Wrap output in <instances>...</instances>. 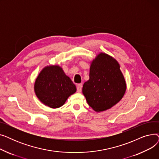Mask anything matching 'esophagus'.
<instances>
[{"mask_svg":"<svg viewBox=\"0 0 159 159\" xmlns=\"http://www.w3.org/2000/svg\"><path fill=\"white\" fill-rule=\"evenodd\" d=\"M82 84H79L77 86V91L79 93L81 92L82 91Z\"/></svg>","mask_w":159,"mask_h":159,"instance_id":"obj_1","label":"esophagus"}]
</instances>
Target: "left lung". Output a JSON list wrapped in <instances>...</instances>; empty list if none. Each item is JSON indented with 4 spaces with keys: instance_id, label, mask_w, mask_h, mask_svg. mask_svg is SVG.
I'll use <instances>...</instances> for the list:
<instances>
[{
    "instance_id": "1",
    "label": "left lung",
    "mask_w": 159,
    "mask_h": 159,
    "mask_svg": "<svg viewBox=\"0 0 159 159\" xmlns=\"http://www.w3.org/2000/svg\"><path fill=\"white\" fill-rule=\"evenodd\" d=\"M126 83L114 58L100 53L91 63L89 79L84 82L82 93L97 112L110 109L123 97Z\"/></svg>"
}]
</instances>
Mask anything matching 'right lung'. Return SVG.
<instances>
[{
	"label": "right lung",
	"instance_id": "right-lung-1",
	"mask_svg": "<svg viewBox=\"0 0 159 159\" xmlns=\"http://www.w3.org/2000/svg\"><path fill=\"white\" fill-rule=\"evenodd\" d=\"M35 93L44 105L52 108L61 107L68 98L76 92V86L59 66L44 68L34 84Z\"/></svg>",
	"mask_w": 159,
	"mask_h": 159
}]
</instances>
